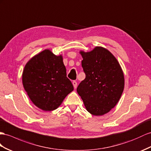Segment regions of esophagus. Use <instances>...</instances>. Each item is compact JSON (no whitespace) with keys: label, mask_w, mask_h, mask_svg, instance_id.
<instances>
[{"label":"esophagus","mask_w":151,"mask_h":151,"mask_svg":"<svg viewBox=\"0 0 151 151\" xmlns=\"http://www.w3.org/2000/svg\"><path fill=\"white\" fill-rule=\"evenodd\" d=\"M73 87H74L75 88H76L77 87V82H76V81H73Z\"/></svg>","instance_id":"esophagus-1"}]
</instances>
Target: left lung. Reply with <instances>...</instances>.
Returning <instances> with one entry per match:
<instances>
[{
    "label": "left lung",
    "mask_w": 151,
    "mask_h": 151,
    "mask_svg": "<svg viewBox=\"0 0 151 151\" xmlns=\"http://www.w3.org/2000/svg\"><path fill=\"white\" fill-rule=\"evenodd\" d=\"M80 53L86 78L78 85L77 92L88 112L104 115L117 105L122 94L124 78L121 65L109 50L102 47Z\"/></svg>",
    "instance_id": "1"
}]
</instances>
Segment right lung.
<instances>
[{
	"label": "right lung",
	"mask_w": 151,
	"mask_h": 151,
	"mask_svg": "<svg viewBox=\"0 0 151 151\" xmlns=\"http://www.w3.org/2000/svg\"><path fill=\"white\" fill-rule=\"evenodd\" d=\"M22 82L30 100L45 111L56 109L73 91L63 57L55 55L49 50L41 52L27 63Z\"/></svg>",
	"instance_id": "obj_1"
}]
</instances>
